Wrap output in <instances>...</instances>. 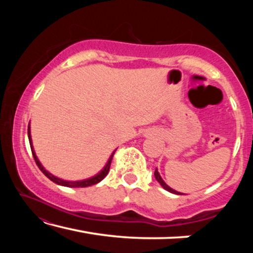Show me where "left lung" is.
Segmentation results:
<instances>
[{
    "label": "left lung",
    "mask_w": 253,
    "mask_h": 253,
    "mask_svg": "<svg viewBox=\"0 0 253 253\" xmlns=\"http://www.w3.org/2000/svg\"><path fill=\"white\" fill-rule=\"evenodd\" d=\"M154 175H155V178H156V181L161 184V185L163 186V188H165L166 191H169V192H170V193H174V194H177V195H182L183 193H181V192H177V191H175V190H173V188H170L168 184H166L164 181H163V178L161 177V175H160V173H158V170H157V169H155V172H154Z\"/></svg>",
    "instance_id": "obj_1"
}]
</instances>
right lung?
Returning a JSON list of instances; mask_svg holds the SVG:
<instances>
[{"instance_id":"add662e5","label":"right lung","mask_w":253,"mask_h":253,"mask_svg":"<svg viewBox=\"0 0 253 253\" xmlns=\"http://www.w3.org/2000/svg\"><path fill=\"white\" fill-rule=\"evenodd\" d=\"M28 137H29V142H30V146H31V151H32V155H33V158L34 161H36L38 168L40 169V170L42 173H43L46 177H48L49 179H51V181L54 182L55 184H58V185H62V186H67V187H87V186H91V185H95V184L99 183L100 181H102V179L105 178V176L107 174H108L109 172V169H110V163H111V160H113V156L115 152H116V149L113 152V154H111L108 162H107V164L105 165V168L102 169L99 173L96 174L95 176H92L90 178H87V179H83V181H75V182H71V181H65V179L62 178H59L57 176H54V175H52L51 173H49L48 170H46L43 166H42V164L39 161V158L37 157L36 155V152H34V148H33V145H32V138H31V131H30V123H29V126H28Z\"/></svg>"}]
</instances>
